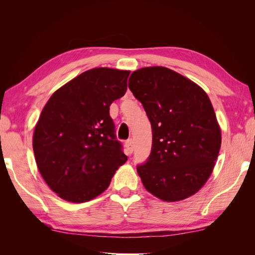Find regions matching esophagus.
I'll list each match as a JSON object with an SVG mask.
<instances>
[{"mask_svg":"<svg viewBox=\"0 0 255 255\" xmlns=\"http://www.w3.org/2000/svg\"><path fill=\"white\" fill-rule=\"evenodd\" d=\"M126 148H127V151L128 154H132L133 151H134V144H133V140L132 139H128L127 142H126Z\"/></svg>","mask_w":255,"mask_h":255,"instance_id":"34e87169","label":"esophagus"}]
</instances>
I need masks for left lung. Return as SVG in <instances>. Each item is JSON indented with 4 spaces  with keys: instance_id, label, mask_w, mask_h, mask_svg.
Here are the masks:
<instances>
[{
    "instance_id": "8db88e82",
    "label": "left lung",
    "mask_w": 255,
    "mask_h": 255,
    "mask_svg": "<svg viewBox=\"0 0 255 255\" xmlns=\"http://www.w3.org/2000/svg\"><path fill=\"white\" fill-rule=\"evenodd\" d=\"M128 88L152 127V149L137 166L144 188L167 202L186 199L212 174L221 130L206 92L165 67H146L129 76Z\"/></svg>"
}]
</instances>
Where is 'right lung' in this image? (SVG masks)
Segmentation results:
<instances>
[{
    "instance_id": "right-lung-1",
    "label": "right lung",
    "mask_w": 255,
    "mask_h": 255,
    "mask_svg": "<svg viewBox=\"0 0 255 255\" xmlns=\"http://www.w3.org/2000/svg\"><path fill=\"white\" fill-rule=\"evenodd\" d=\"M129 71L95 68L57 89L43 107L33 136L39 172L69 202L82 203L109 187L127 161L110 106L125 96Z\"/></svg>"
}]
</instances>
